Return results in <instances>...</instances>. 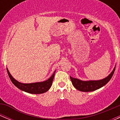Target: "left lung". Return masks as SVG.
Segmentation results:
<instances>
[{"mask_svg":"<svg viewBox=\"0 0 120 120\" xmlns=\"http://www.w3.org/2000/svg\"><path fill=\"white\" fill-rule=\"evenodd\" d=\"M115 68L113 69L112 71L107 76L106 78L99 81H82L77 78H72L70 77L71 82L74 86L82 92H92L101 88L102 86H105L112 78L114 72Z\"/></svg>","mask_w":120,"mask_h":120,"instance_id":"1","label":"left lung"}]
</instances>
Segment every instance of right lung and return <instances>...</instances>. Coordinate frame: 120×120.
Segmentation results:
<instances>
[{
    "mask_svg": "<svg viewBox=\"0 0 120 120\" xmlns=\"http://www.w3.org/2000/svg\"><path fill=\"white\" fill-rule=\"evenodd\" d=\"M7 71L9 77L11 81L13 84L19 88L21 90L25 91L26 92L33 94H43L48 91L51 87L52 84L53 78L54 77V72L51 76L49 79L45 81L41 82H36L32 83H22L19 82L17 80H15L10 74L8 69L7 68Z\"/></svg>",
    "mask_w": 120,
    "mask_h": 120,
    "instance_id": "obj_1",
    "label": "right lung"
}]
</instances>
